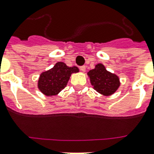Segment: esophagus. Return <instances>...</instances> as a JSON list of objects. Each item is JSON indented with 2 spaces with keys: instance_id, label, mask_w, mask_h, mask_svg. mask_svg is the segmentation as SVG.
<instances>
[{
  "instance_id": "esophagus-1",
  "label": "esophagus",
  "mask_w": 154,
  "mask_h": 154,
  "mask_svg": "<svg viewBox=\"0 0 154 154\" xmlns=\"http://www.w3.org/2000/svg\"><path fill=\"white\" fill-rule=\"evenodd\" d=\"M80 70L82 72H86V66H82L80 67Z\"/></svg>"
}]
</instances>
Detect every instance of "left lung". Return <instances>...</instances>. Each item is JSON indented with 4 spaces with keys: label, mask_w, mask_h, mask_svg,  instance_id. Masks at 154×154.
Wrapping results in <instances>:
<instances>
[{
    "label": "left lung",
    "mask_w": 154,
    "mask_h": 154,
    "mask_svg": "<svg viewBox=\"0 0 154 154\" xmlns=\"http://www.w3.org/2000/svg\"><path fill=\"white\" fill-rule=\"evenodd\" d=\"M88 75L94 90L103 96L113 94L120 87L119 77L108 72L102 63L97 64L94 69L88 72Z\"/></svg>",
    "instance_id": "left-lung-1"
}]
</instances>
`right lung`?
<instances>
[{
  "label": "right lung",
  "mask_w": 154,
  "mask_h": 154,
  "mask_svg": "<svg viewBox=\"0 0 154 154\" xmlns=\"http://www.w3.org/2000/svg\"><path fill=\"white\" fill-rule=\"evenodd\" d=\"M78 72L77 66H68L64 62H57L52 68L41 73L37 82L38 89L48 97L57 95L65 88L71 75Z\"/></svg>",
  "instance_id": "obj_1"
}]
</instances>
